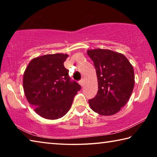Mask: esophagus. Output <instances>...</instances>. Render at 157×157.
<instances>
[{
  "label": "esophagus",
  "mask_w": 157,
  "mask_h": 157,
  "mask_svg": "<svg viewBox=\"0 0 157 157\" xmlns=\"http://www.w3.org/2000/svg\"><path fill=\"white\" fill-rule=\"evenodd\" d=\"M79 84H80L82 86H83V85H84V81H83V79H80V80L79 81Z\"/></svg>",
  "instance_id": "obj_1"
}]
</instances>
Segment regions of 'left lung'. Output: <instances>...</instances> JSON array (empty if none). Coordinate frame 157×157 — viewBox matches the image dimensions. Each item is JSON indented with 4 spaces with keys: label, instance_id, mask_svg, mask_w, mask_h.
I'll return each instance as SVG.
<instances>
[{
    "label": "left lung",
    "instance_id": "obj_1",
    "mask_svg": "<svg viewBox=\"0 0 157 157\" xmlns=\"http://www.w3.org/2000/svg\"><path fill=\"white\" fill-rule=\"evenodd\" d=\"M96 70L98 90L89 100L91 109L102 116L116 113L129 100L134 86V69L121 53L110 50L87 51Z\"/></svg>",
    "mask_w": 157,
    "mask_h": 157
}]
</instances>
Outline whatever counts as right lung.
Returning <instances> with one entry per match:
<instances>
[{"label": "right lung", "instance_id": "1", "mask_svg": "<svg viewBox=\"0 0 157 157\" xmlns=\"http://www.w3.org/2000/svg\"><path fill=\"white\" fill-rule=\"evenodd\" d=\"M68 55H46L29 63L23 75L25 97L34 111L44 118L55 120L70 109L81 86L71 80L63 66Z\"/></svg>", "mask_w": 157, "mask_h": 157}]
</instances>
